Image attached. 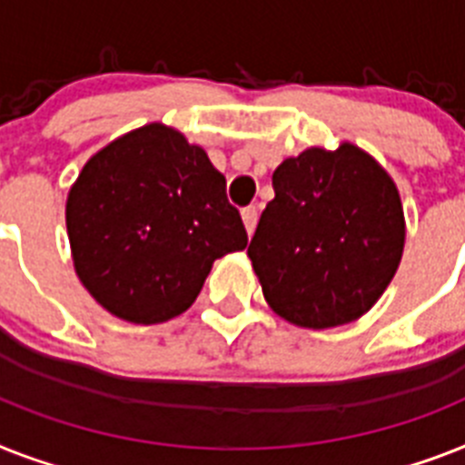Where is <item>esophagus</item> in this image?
<instances>
[{"instance_id": "obj_1", "label": "esophagus", "mask_w": 465, "mask_h": 465, "mask_svg": "<svg viewBox=\"0 0 465 465\" xmlns=\"http://www.w3.org/2000/svg\"><path fill=\"white\" fill-rule=\"evenodd\" d=\"M241 217H243L245 232H248V233L255 232V224H258V207H255V205L243 207V210H241Z\"/></svg>"}]
</instances>
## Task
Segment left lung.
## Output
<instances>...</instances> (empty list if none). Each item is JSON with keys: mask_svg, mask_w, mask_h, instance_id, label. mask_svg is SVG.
Listing matches in <instances>:
<instances>
[{"mask_svg": "<svg viewBox=\"0 0 465 465\" xmlns=\"http://www.w3.org/2000/svg\"><path fill=\"white\" fill-rule=\"evenodd\" d=\"M274 200L248 258L270 308L308 330L358 320L401 262L406 222L394 181L361 147H308L272 173Z\"/></svg>", "mask_w": 465, "mask_h": 465, "instance_id": "1", "label": "left lung"}]
</instances>
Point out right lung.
Wrapping results in <instances>:
<instances>
[{
    "label": "right lung",
    "mask_w": 465,
    "mask_h": 465,
    "mask_svg": "<svg viewBox=\"0 0 465 465\" xmlns=\"http://www.w3.org/2000/svg\"><path fill=\"white\" fill-rule=\"evenodd\" d=\"M74 267L116 318L157 324L188 311L213 262L248 233L203 147L147 124L93 154L66 200Z\"/></svg>",
    "instance_id": "add662e5"
}]
</instances>
